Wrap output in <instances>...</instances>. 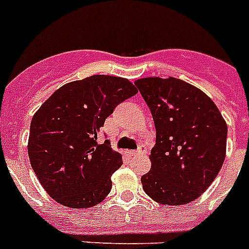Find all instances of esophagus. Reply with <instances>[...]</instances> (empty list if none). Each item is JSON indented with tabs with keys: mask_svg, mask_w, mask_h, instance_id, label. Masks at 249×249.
I'll return each mask as SVG.
<instances>
[{
	"mask_svg": "<svg viewBox=\"0 0 249 249\" xmlns=\"http://www.w3.org/2000/svg\"><path fill=\"white\" fill-rule=\"evenodd\" d=\"M144 149H142V148H139V149H137V151H133V152H130V155L131 156H142V155H144Z\"/></svg>",
	"mask_w": 249,
	"mask_h": 249,
	"instance_id": "34e87169",
	"label": "esophagus"
}]
</instances>
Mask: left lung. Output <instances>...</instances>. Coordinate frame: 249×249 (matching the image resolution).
Instances as JSON below:
<instances>
[{
    "instance_id": "obj_1",
    "label": "left lung",
    "mask_w": 249,
    "mask_h": 249,
    "mask_svg": "<svg viewBox=\"0 0 249 249\" xmlns=\"http://www.w3.org/2000/svg\"><path fill=\"white\" fill-rule=\"evenodd\" d=\"M156 128L151 170L141 178L145 195L161 205L197 199L217 177L226 155L228 125L215 102L177 78L135 80Z\"/></svg>"
}]
</instances>
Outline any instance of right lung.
Here are the masks:
<instances>
[{
  "label": "right lung",
  "mask_w": 249,
  "mask_h": 249,
  "mask_svg": "<svg viewBox=\"0 0 249 249\" xmlns=\"http://www.w3.org/2000/svg\"><path fill=\"white\" fill-rule=\"evenodd\" d=\"M138 90L128 79L92 75L54 90L30 123L28 155L38 180L54 201L89 209L111 192L121 155L97 135L115 107Z\"/></svg>",
  "instance_id": "1"
}]
</instances>
